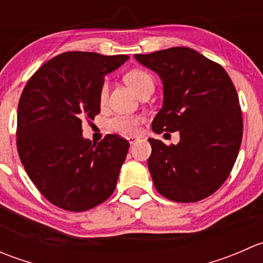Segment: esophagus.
<instances>
[{"label":"esophagus","mask_w":263,"mask_h":263,"mask_svg":"<svg viewBox=\"0 0 263 263\" xmlns=\"http://www.w3.org/2000/svg\"><path fill=\"white\" fill-rule=\"evenodd\" d=\"M137 140H139V137H135V136H131V137H127V141L129 142V144H135V142L137 141Z\"/></svg>","instance_id":"1"}]
</instances>
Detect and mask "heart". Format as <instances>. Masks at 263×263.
<instances>
[{"label":"heart","instance_id":"1","mask_svg":"<svg viewBox=\"0 0 263 263\" xmlns=\"http://www.w3.org/2000/svg\"><path fill=\"white\" fill-rule=\"evenodd\" d=\"M124 81L129 87L136 92L137 95L145 89V87L154 86V80L147 71L141 68H132L124 75ZM108 85L107 82L102 85L99 90V102L104 104L107 102ZM142 116H115L107 121V128L115 134L123 135V136H132L140 131V126L144 122Z\"/></svg>","mask_w":263,"mask_h":263}]
</instances>
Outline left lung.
I'll return each instance as SVG.
<instances>
[{
	"label": "left lung",
	"instance_id": "1",
	"mask_svg": "<svg viewBox=\"0 0 263 263\" xmlns=\"http://www.w3.org/2000/svg\"><path fill=\"white\" fill-rule=\"evenodd\" d=\"M163 81V107L153 131H179L181 141L148 139V171L156 191L176 202H197L227 181L239 153L242 110L227 71L187 47L135 54Z\"/></svg>",
	"mask_w": 263,
	"mask_h": 263
}]
</instances>
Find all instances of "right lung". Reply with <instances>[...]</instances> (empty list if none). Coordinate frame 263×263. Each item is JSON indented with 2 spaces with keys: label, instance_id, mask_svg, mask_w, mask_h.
I'll return each instance as SVG.
<instances>
[{
  "label": "right lung",
  "instance_id": "add662e5",
  "mask_svg": "<svg viewBox=\"0 0 263 263\" xmlns=\"http://www.w3.org/2000/svg\"><path fill=\"white\" fill-rule=\"evenodd\" d=\"M128 55L66 52L26 82L17 107L20 160L39 192L57 208L86 211L116 190L129 144L107 135L98 145L82 137V119L99 115L104 76Z\"/></svg>",
  "mask_w": 263,
  "mask_h": 263
}]
</instances>
